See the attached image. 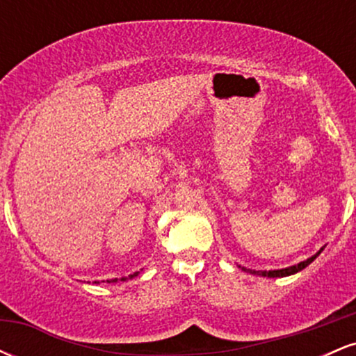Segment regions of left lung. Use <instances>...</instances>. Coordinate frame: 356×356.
<instances>
[{
	"label": "left lung",
	"instance_id": "obj_1",
	"mask_svg": "<svg viewBox=\"0 0 356 356\" xmlns=\"http://www.w3.org/2000/svg\"><path fill=\"white\" fill-rule=\"evenodd\" d=\"M325 249V246H323L320 251L316 252V254H313L312 257H308V259L301 261V263L295 264V266H288V268H283V269H269V271H256V269H249V268H244V266H239L243 271L246 273H251V275H257V276H264V277H284V276H291L295 275V273L301 271V269H305L308 264H312L314 259H316L318 256L321 254V251Z\"/></svg>",
	"mask_w": 356,
	"mask_h": 356
}]
</instances>
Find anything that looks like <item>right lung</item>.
<instances>
[{"mask_svg": "<svg viewBox=\"0 0 356 356\" xmlns=\"http://www.w3.org/2000/svg\"><path fill=\"white\" fill-rule=\"evenodd\" d=\"M138 275V271L137 273H134V275H129V276H124V277H122V280L120 281H127V280H132V277H136ZM117 277H115V280H110V281H107V283H117ZM95 283H97V281H95Z\"/></svg>", "mask_w": 356, "mask_h": 356, "instance_id": "add662e5", "label": "right lung"}]
</instances>
